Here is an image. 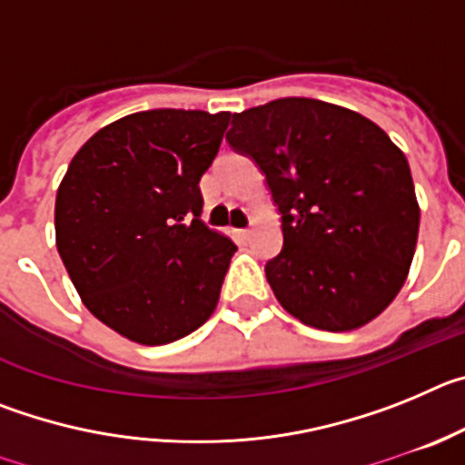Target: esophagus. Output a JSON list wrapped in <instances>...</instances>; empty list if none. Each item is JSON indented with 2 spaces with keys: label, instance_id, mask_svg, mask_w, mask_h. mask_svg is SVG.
<instances>
[{
  "label": "esophagus",
  "instance_id": "esophagus-1",
  "mask_svg": "<svg viewBox=\"0 0 465 465\" xmlns=\"http://www.w3.org/2000/svg\"><path fill=\"white\" fill-rule=\"evenodd\" d=\"M235 235H237V240H249V237H252V230L249 228H240V230H235Z\"/></svg>",
  "mask_w": 465,
  "mask_h": 465
}]
</instances>
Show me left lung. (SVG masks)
Here are the masks:
<instances>
[{"label": "left lung", "instance_id": "left-lung-1", "mask_svg": "<svg viewBox=\"0 0 465 465\" xmlns=\"http://www.w3.org/2000/svg\"><path fill=\"white\" fill-rule=\"evenodd\" d=\"M225 142L256 163L282 216L265 277L283 310L332 332L384 312L419 232L408 158L389 134L344 106L282 97L232 114Z\"/></svg>", "mask_w": 465, "mask_h": 465}]
</instances>
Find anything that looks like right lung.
<instances>
[{
	"label": "right lung",
	"instance_id": "add662e5",
	"mask_svg": "<svg viewBox=\"0 0 465 465\" xmlns=\"http://www.w3.org/2000/svg\"><path fill=\"white\" fill-rule=\"evenodd\" d=\"M228 111L151 109L102 127L55 197L57 252L85 307L142 344L197 331L237 246L200 221Z\"/></svg>",
	"mask_w": 465,
	"mask_h": 465
}]
</instances>
